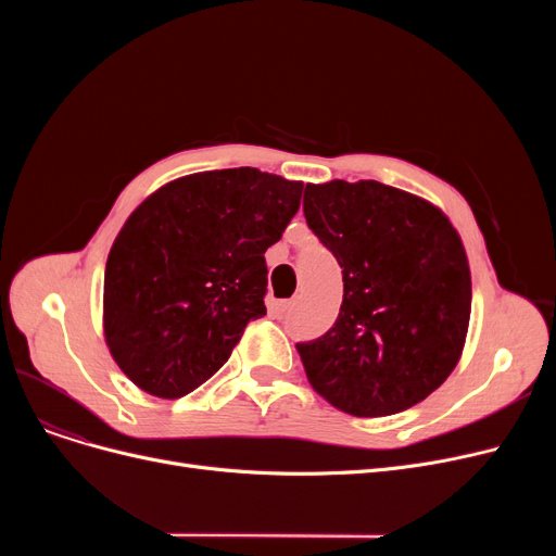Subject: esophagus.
<instances>
[{
    "label": "esophagus",
    "instance_id": "obj_1",
    "mask_svg": "<svg viewBox=\"0 0 556 556\" xmlns=\"http://www.w3.org/2000/svg\"><path fill=\"white\" fill-rule=\"evenodd\" d=\"M293 306H295V300H281V302H277V313L279 315H283V313H290V311H293Z\"/></svg>",
    "mask_w": 556,
    "mask_h": 556
}]
</instances>
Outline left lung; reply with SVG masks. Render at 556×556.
Segmentation results:
<instances>
[{
  "instance_id": "left-lung-1",
  "label": "left lung",
  "mask_w": 556,
  "mask_h": 556,
  "mask_svg": "<svg viewBox=\"0 0 556 556\" xmlns=\"http://www.w3.org/2000/svg\"><path fill=\"white\" fill-rule=\"evenodd\" d=\"M304 216L344 283L333 327L298 342L311 386L354 417L417 405L455 369L469 329L471 273L455 227L376 180L306 185Z\"/></svg>"
}]
</instances>
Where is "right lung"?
Masks as SVG:
<instances>
[{
    "label": "right lung",
    "mask_w": 556,
    "mask_h": 556,
    "mask_svg": "<svg viewBox=\"0 0 556 556\" xmlns=\"http://www.w3.org/2000/svg\"><path fill=\"white\" fill-rule=\"evenodd\" d=\"M302 182L256 168L187 175L146 198L116 237L103 281L110 354L130 381L180 399L266 315V250L300 210Z\"/></svg>",
    "instance_id": "1"
}]
</instances>
